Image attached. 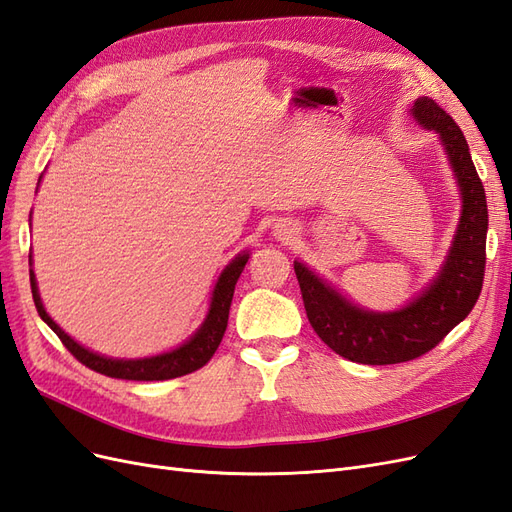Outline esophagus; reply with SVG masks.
<instances>
[{
	"mask_svg": "<svg viewBox=\"0 0 512 512\" xmlns=\"http://www.w3.org/2000/svg\"><path fill=\"white\" fill-rule=\"evenodd\" d=\"M275 235L280 237V239H292V235H294V228H290V226L282 224V226H277V228H275Z\"/></svg>",
	"mask_w": 512,
	"mask_h": 512,
	"instance_id": "obj_1",
	"label": "esophagus"
}]
</instances>
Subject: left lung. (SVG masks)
I'll return each instance as SVG.
<instances>
[{
    "label": "left lung",
    "instance_id": "left-lung-1",
    "mask_svg": "<svg viewBox=\"0 0 512 512\" xmlns=\"http://www.w3.org/2000/svg\"><path fill=\"white\" fill-rule=\"evenodd\" d=\"M412 115L440 134L463 196L457 237L438 280L399 312L374 314L354 307L305 265L294 262L309 324L333 352L363 365L404 363L436 348L472 312L485 280L487 198L466 136L431 98H418Z\"/></svg>",
    "mask_w": 512,
    "mask_h": 512
}]
</instances>
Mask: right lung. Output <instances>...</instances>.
Wrapping results in <instances>:
<instances>
[{"instance_id":"obj_1","label":"right lung","mask_w":512,"mask_h":512,"mask_svg":"<svg viewBox=\"0 0 512 512\" xmlns=\"http://www.w3.org/2000/svg\"><path fill=\"white\" fill-rule=\"evenodd\" d=\"M247 262V254H239L230 265L224 269L220 275L218 284H215L213 290V299H211V309L209 316L205 320L203 327L198 329V333L190 339L188 344H183L181 348L160 354V356H151V359L143 361H117V359H106V356L89 352L87 348L79 346L72 337H68L64 331H61L57 324L51 320V316L44 312L38 286H36V277L34 271L29 269V282H32V294H34V303L40 318L49 324V327L55 331V335L61 339L70 354L76 361L83 363L85 367L98 371V374H104L108 378H121V380H170V378H179L185 374H192V371L200 369L211 361V356L218 350L226 324H228V312H230V303H232V294H235V286L239 275Z\"/></svg>"}]
</instances>
